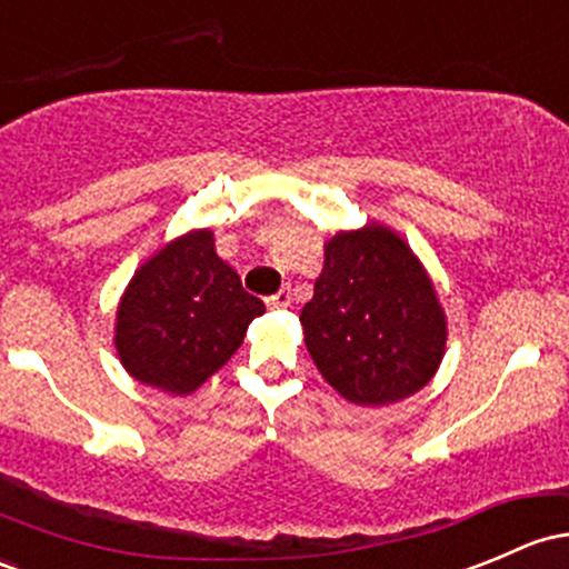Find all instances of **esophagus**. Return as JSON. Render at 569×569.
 I'll use <instances>...</instances> for the list:
<instances>
[{
    "instance_id": "34e87169",
    "label": "esophagus",
    "mask_w": 569,
    "mask_h": 569,
    "mask_svg": "<svg viewBox=\"0 0 569 569\" xmlns=\"http://www.w3.org/2000/svg\"><path fill=\"white\" fill-rule=\"evenodd\" d=\"M290 301H292V290H290V287H282V290L273 292V296L266 298V303H268V307H271V309H284V307H290Z\"/></svg>"
}]
</instances>
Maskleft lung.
<instances>
[{
  "mask_svg": "<svg viewBox=\"0 0 569 569\" xmlns=\"http://www.w3.org/2000/svg\"><path fill=\"white\" fill-rule=\"evenodd\" d=\"M301 326L320 375L363 407L418 393L437 371L448 339L423 266L380 224L326 243V266Z\"/></svg>",
  "mask_w": 569,
  "mask_h": 569,
  "instance_id": "obj_1",
  "label": "left lung"
}]
</instances>
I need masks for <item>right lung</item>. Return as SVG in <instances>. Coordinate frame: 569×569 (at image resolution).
<instances>
[{
  "instance_id": "add662e5",
  "label": "right lung",
  "mask_w": 569,
  "mask_h": 569,
  "mask_svg": "<svg viewBox=\"0 0 569 569\" xmlns=\"http://www.w3.org/2000/svg\"><path fill=\"white\" fill-rule=\"evenodd\" d=\"M262 311L217 258L211 230H194L138 268L116 311V350L138 382L187 396L228 363Z\"/></svg>"
}]
</instances>
